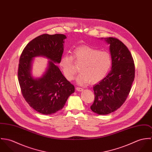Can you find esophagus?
<instances>
[{"label":"esophagus","mask_w":152,"mask_h":152,"mask_svg":"<svg viewBox=\"0 0 152 152\" xmlns=\"http://www.w3.org/2000/svg\"><path fill=\"white\" fill-rule=\"evenodd\" d=\"M76 90L77 91H83V88H81V87H77L76 88Z\"/></svg>","instance_id":"obj_1"}]
</instances>
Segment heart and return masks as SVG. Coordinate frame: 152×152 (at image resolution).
Returning <instances> with one entry per match:
<instances>
[{"mask_svg": "<svg viewBox=\"0 0 152 152\" xmlns=\"http://www.w3.org/2000/svg\"><path fill=\"white\" fill-rule=\"evenodd\" d=\"M73 57L75 61L81 63L80 73L76 78V81L80 85H86L90 82L96 84L103 80L111 67L112 58L110 54L105 51L88 46L81 45L73 51ZM60 66L65 78L72 80L77 72L73 65L72 57L64 55L60 61Z\"/></svg>", "mask_w": 152, "mask_h": 152, "instance_id": "heart-1", "label": "heart"}]
</instances>
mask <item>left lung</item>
<instances>
[{"label":"left lung","instance_id":"1","mask_svg":"<svg viewBox=\"0 0 152 152\" xmlns=\"http://www.w3.org/2000/svg\"><path fill=\"white\" fill-rule=\"evenodd\" d=\"M101 39L109 45L112 68L93 87L95 99L91 109L104 115L116 110L126 101L134 78V64L129 50L122 42L113 37Z\"/></svg>","mask_w":152,"mask_h":152}]
</instances>
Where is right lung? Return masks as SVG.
Masks as SVG:
<instances>
[{"instance_id":"obj_1","label":"right lung","mask_w":152,"mask_h":152,"mask_svg":"<svg viewBox=\"0 0 152 152\" xmlns=\"http://www.w3.org/2000/svg\"><path fill=\"white\" fill-rule=\"evenodd\" d=\"M64 34H42L27 44L20 57L18 80L22 95L28 105L37 112L50 115L62 109L74 86L65 78L56 64H59L64 51ZM47 58V68L39 78L32 75L34 58Z\"/></svg>"}]
</instances>
